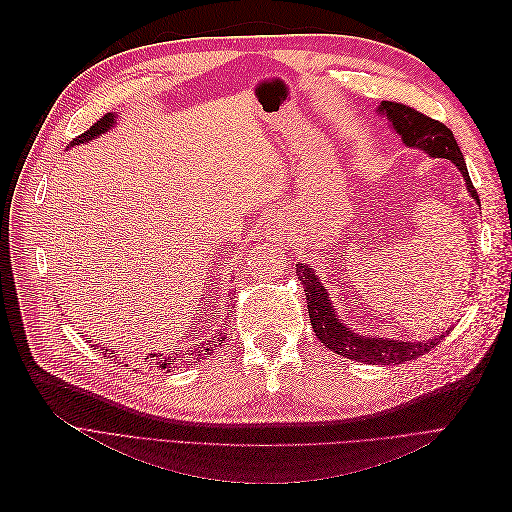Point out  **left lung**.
Masks as SVG:
<instances>
[{
	"instance_id": "1",
	"label": "left lung",
	"mask_w": 512,
	"mask_h": 512,
	"mask_svg": "<svg viewBox=\"0 0 512 512\" xmlns=\"http://www.w3.org/2000/svg\"><path fill=\"white\" fill-rule=\"evenodd\" d=\"M378 113L389 117L395 132L408 147L423 149L431 158L451 160L461 170L463 179H466L470 196L478 200L459 145L453 132L448 130L444 123L414 111L412 106L389 100H384L378 106ZM297 275L305 288L307 312L309 320H312V329L329 350L348 356L352 361H361L369 365H399L425 354L433 346H438V337H433L431 342H399V339L365 337L359 333H352L344 324V320H339V316L335 314V305L331 303L329 292L318 280V275L305 265H297ZM442 337L444 335H440V339Z\"/></svg>"
}]
</instances>
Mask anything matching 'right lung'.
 Instances as JSON below:
<instances>
[{
  "instance_id": "1",
  "label": "right lung",
  "mask_w": 512,
  "mask_h": 512,
  "mask_svg": "<svg viewBox=\"0 0 512 512\" xmlns=\"http://www.w3.org/2000/svg\"><path fill=\"white\" fill-rule=\"evenodd\" d=\"M115 115L113 113H106L102 119H98L94 126H91L87 132H83L81 136H76V138H72V143H70V147H74V145H81V143H89V141H94V138H98V136H102L104 132H108L111 130L113 126H115ZM111 354H115L113 350H111ZM177 361H185V363H190V359H185V356H175V354H166V356H162V354H158L156 356V365L160 367V369H166V371H170V367H175L177 365Z\"/></svg>"
}]
</instances>
